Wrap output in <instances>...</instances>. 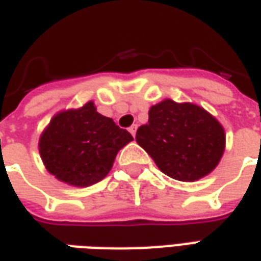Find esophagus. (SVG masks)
I'll use <instances>...</instances> for the list:
<instances>
[{
    "label": "esophagus",
    "instance_id": "esophagus-1",
    "mask_svg": "<svg viewBox=\"0 0 261 261\" xmlns=\"http://www.w3.org/2000/svg\"><path fill=\"white\" fill-rule=\"evenodd\" d=\"M137 128H138V125H137V124H133V125H131V127H130V128H128V131H130L131 136H133V137H136Z\"/></svg>",
    "mask_w": 261,
    "mask_h": 261
}]
</instances>
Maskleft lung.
<instances>
[{
	"instance_id": "8db88e82",
	"label": "left lung",
	"mask_w": 261,
	"mask_h": 261,
	"mask_svg": "<svg viewBox=\"0 0 261 261\" xmlns=\"http://www.w3.org/2000/svg\"><path fill=\"white\" fill-rule=\"evenodd\" d=\"M136 141L172 179L196 181L211 173L225 149L224 127L193 103L165 99L149 109Z\"/></svg>"
}]
</instances>
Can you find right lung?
<instances>
[{
	"instance_id": "right-lung-1",
	"label": "right lung",
	"mask_w": 261,
	"mask_h": 261,
	"mask_svg": "<svg viewBox=\"0 0 261 261\" xmlns=\"http://www.w3.org/2000/svg\"><path fill=\"white\" fill-rule=\"evenodd\" d=\"M130 141L128 131L88 102L54 116L39 140V152L46 169L59 180L88 187L106 177L117 152Z\"/></svg>"
}]
</instances>
